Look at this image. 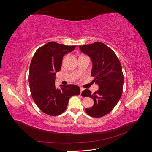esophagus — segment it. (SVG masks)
<instances>
[{"label": "esophagus", "mask_w": 152, "mask_h": 152, "mask_svg": "<svg viewBox=\"0 0 152 152\" xmlns=\"http://www.w3.org/2000/svg\"><path fill=\"white\" fill-rule=\"evenodd\" d=\"M80 93H82V92L84 91V89H83V88H82V87H80Z\"/></svg>", "instance_id": "obj_1"}]
</instances>
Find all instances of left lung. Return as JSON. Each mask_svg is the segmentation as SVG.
<instances>
[{
  "label": "left lung",
  "instance_id": "1",
  "mask_svg": "<svg viewBox=\"0 0 152 152\" xmlns=\"http://www.w3.org/2000/svg\"><path fill=\"white\" fill-rule=\"evenodd\" d=\"M79 48L91 58V76L94 77L93 82L99 86L93 94L89 89L82 93V96L94 100L93 107L86 108V112L91 117H102L112 111L122 96L124 75L121 63L113 50L102 42H96Z\"/></svg>",
  "mask_w": 152,
  "mask_h": 152
}]
</instances>
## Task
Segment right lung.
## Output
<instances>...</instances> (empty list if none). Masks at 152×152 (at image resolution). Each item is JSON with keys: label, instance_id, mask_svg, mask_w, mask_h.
Listing matches in <instances>:
<instances>
[{"label": "right lung", "instance_id": "1", "mask_svg": "<svg viewBox=\"0 0 152 152\" xmlns=\"http://www.w3.org/2000/svg\"><path fill=\"white\" fill-rule=\"evenodd\" d=\"M76 45L49 42L36 50L30 65L28 81L34 102L44 113L57 116L66 109L69 99L80 93L79 86H55L56 73L61 68L63 56L73 51Z\"/></svg>", "mask_w": 152, "mask_h": 152}]
</instances>
